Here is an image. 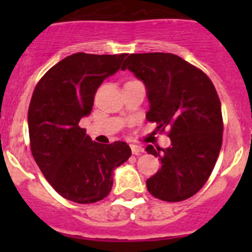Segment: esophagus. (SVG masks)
<instances>
[{
    "instance_id": "1",
    "label": "esophagus",
    "mask_w": 252,
    "mask_h": 252,
    "mask_svg": "<svg viewBox=\"0 0 252 252\" xmlns=\"http://www.w3.org/2000/svg\"><path fill=\"white\" fill-rule=\"evenodd\" d=\"M131 151H132L133 155H141V154L145 153L144 148L139 145H131Z\"/></svg>"
}]
</instances>
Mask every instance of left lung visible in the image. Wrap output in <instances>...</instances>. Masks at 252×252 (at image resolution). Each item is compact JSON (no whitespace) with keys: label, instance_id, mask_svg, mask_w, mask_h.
Segmentation results:
<instances>
[{"label":"left lung","instance_id":"obj_1","mask_svg":"<svg viewBox=\"0 0 252 252\" xmlns=\"http://www.w3.org/2000/svg\"><path fill=\"white\" fill-rule=\"evenodd\" d=\"M122 69L145 84L148 121L157 122L158 130L170 128L169 148H146L161 162L146 180L148 190L166 202L190 198L208 180L222 146L221 102L212 81L170 53L131 54Z\"/></svg>","mask_w":252,"mask_h":252}]
</instances>
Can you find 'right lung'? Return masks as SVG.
<instances>
[{
  "instance_id": "obj_1",
  "label": "right lung",
  "mask_w": 252,
  "mask_h": 252,
  "mask_svg": "<svg viewBox=\"0 0 252 252\" xmlns=\"http://www.w3.org/2000/svg\"><path fill=\"white\" fill-rule=\"evenodd\" d=\"M125 57L69 55L44 74L31 97L28 124L32 157L51 187L75 203L107 197L113 170L131 157L126 142L98 144L79 127L81 119L92 111L98 87L121 68Z\"/></svg>"
}]
</instances>
